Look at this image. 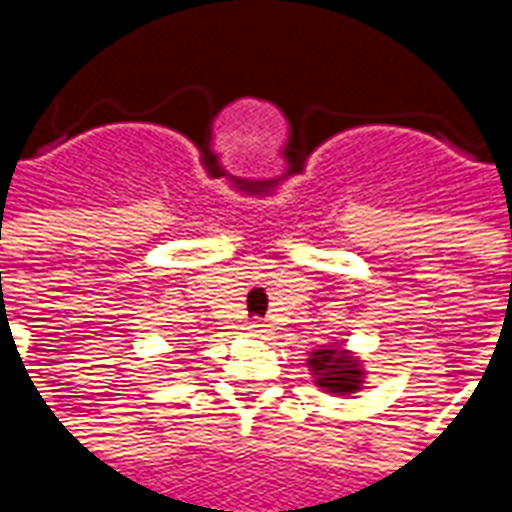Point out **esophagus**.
<instances>
[{
	"label": "esophagus",
	"mask_w": 512,
	"mask_h": 512,
	"mask_svg": "<svg viewBox=\"0 0 512 512\" xmlns=\"http://www.w3.org/2000/svg\"><path fill=\"white\" fill-rule=\"evenodd\" d=\"M246 332L252 334V337H266L268 329H266V323H263V321H252L249 326H246Z\"/></svg>",
	"instance_id": "esophagus-1"
}]
</instances>
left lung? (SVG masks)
<instances>
[{"label": "left lung", "mask_w": 512, "mask_h": 512, "mask_svg": "<svg viewBox=\"0 0 512 512\" xmlns=\"http://www.w3.org/2000/svg\"><path fill=\"white\" fill-rule=\"evenodd\" d=\"M315 386L334 397H351L365 386L367 370L362 359L345 351L343 343H329L315 348L307 359Z\"/></svg>", "instance_id": "obj_1"}]
</instances>
